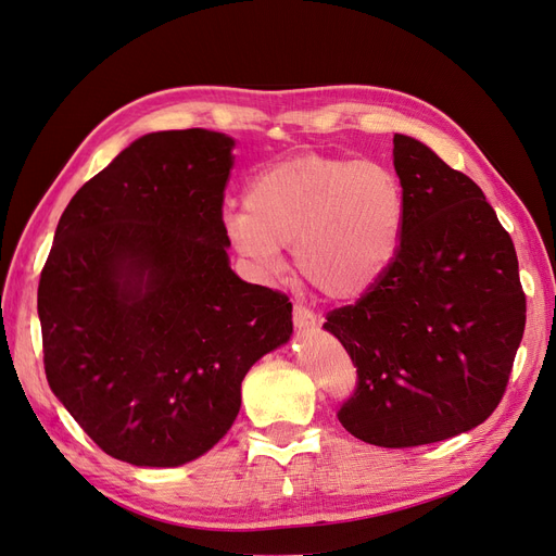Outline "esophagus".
<instances>
[{
    "instance_id": "34e87169",
    "label": "esophagus",
    "mask_w": 556,
    "mask_h": 556,
    "mask_svg": "<svg viewBox=\"0 0 556 556\" xmlns=\"http://www.w3.org/2000/svg\"><path fill=\"white\" fill-rule=\"evenodd\" d=\"M293 325L298 327V330H314V327L318 325V318L312 309H306L304 304H293Z\"/></svg>"
}]
</instances>
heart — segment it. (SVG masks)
Masks as SVG:
<instances>
[{"mask_svg": "<svg viewBox=\"0 0 556 556\" xmlns=\"http://www.w3.org/2000/svg\"><path fill=\"white\" fill-rule=\"evenodd\" d=\"M247 208L224 213V233L263 277H277L293 247L300 277L320 295L355 300L392 265L403 229L396 176L376 162L300 153L267 164Z\"/></svg>", "mask_w": 556, "mask_h": 556, "instance_id": "1", "label": "heart"}]
</instances>
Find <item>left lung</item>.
<instances>
[{"label":"left lung","instance_id":"8db88e82","mask_svg":"<svg viewBox=\"0 0 556 556\" xmlns=\"http://www.w3.org/2000/svg\"><path fill=\"white\" fill-rule=\"evenodd\" d=\"M394 167L403 188L396 256L323 327L357 368L341 426L403 448L460 435L495 413L527 298L516 247L475 180L405 135H394Z\"/></svg>","mask_w":556,"mask_h":556}]
</instances>
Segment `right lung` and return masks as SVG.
Returning <instances> with one entry per match:
<instances>
[{
  "instance_id": "right-lung-1",
  "label": "right lung",
  "mask_w": 556,
  "mask_h": 556,
  "mask_svg": "<svg viewBox=\"0 0 556 556\" xmlns=\"http://www.w3.org/2000/svg\"><path fill=\"white\" fill-rule=\"evenodd\" d=\"M233 139L151 132L87 180L38 281L50 389L108 456L178 467L213 448L252 364L293 332L289 295L229 265Z\"/></svg>"
}]
</instances>
